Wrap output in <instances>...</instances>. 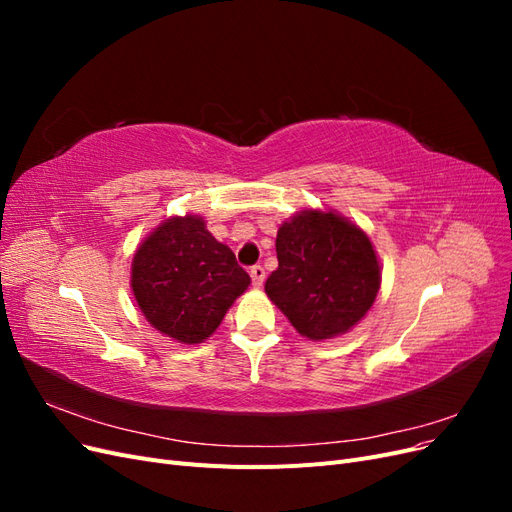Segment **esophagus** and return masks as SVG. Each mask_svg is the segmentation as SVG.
Here are the masks:
<instances>
[{"instance_id":"obj_1","label":"esophagus","mask_w":512,"mask_h":512,"mask_svg":"<svg viewBox=\"0 0 512 512\" xmlns=\"http://www.w3.org/2000/svg\"><path fill=\"white\" fill-rule=\"evenodd\" d=\"M250 275H252V284H254L256 288H260L262 282H265V267L254 265V267L250 269Z\"/></svg>"}]
</instances>
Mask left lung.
Listing matches in <instances>:
<instances>
[{
  "label": "left lung",
  "instance_id": "1",
  "mask_svg": "<svg viewBox=\"0 0 512 512\" xmlns=\"http://www.w3.org/2000/svg\"><path fill=\"white\" fill-rule=\"evenodd\" d=\"M277 269L265 290L303 337L350 331L380 288V265L365 232L333 211H303L275 239Z\"/></svg>",
  "mask_w": 512,
  "mask_h": 512
}]
</instances>
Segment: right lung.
<instances>
[{
  "mask_svg": "<svg viewBox=\"0 0 512 512\" xmlns=\"http://www.w3.org/2000/svg\"><path fill=\"white\" fill-rule=\"evenodd\" d=\"M250 286L230 247L198 215L170 218L138 247L132 292L145 318L181 344H200Z\"/></svg>",
  "mask_w": 512,
  "mask_h": 512,
  "instance_id": "add662e5",
  "label": "right lung"
}]
</instances>
